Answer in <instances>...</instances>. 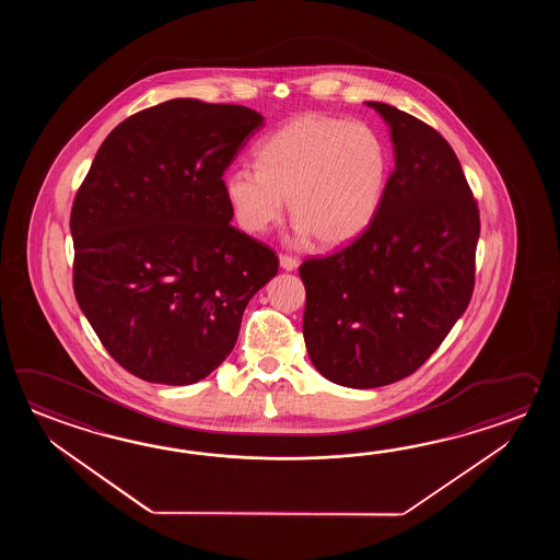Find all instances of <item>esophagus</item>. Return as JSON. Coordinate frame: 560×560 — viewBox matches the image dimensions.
Returning a JSON list of instances; mask_svg holds the SVG:
<instances>
[{
  "label": "esophagus",
  "instance_id": "obj_1",
  "mask_svg": "<svg viewBox=\"0 0 560 560\" xmlns=\"http://www.w3.org/2000/svg\"><path fill=\"white\" fill-rule=\"evenodd\" d=\"M280 268L285 270V272H292V270H296V258H292V256H285V254H280Z\"/></svg>",
  "mask_w": 560,
  "mask_h": 560
}]
</instances>
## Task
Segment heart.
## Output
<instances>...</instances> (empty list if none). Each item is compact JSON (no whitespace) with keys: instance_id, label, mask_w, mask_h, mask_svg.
Here are the masks:
<instances>
[{"instance_id":"heart-1","label":"heart","mask_w":560,"mask_h":560,"mask_svg":"<svg viewBox=\"0 0 560 560\" xmlns=\"http://www.w3.org/2000/svg\"><path fill=\"white\" fill-rule=\"evenodd\" d=\"M258 167L238 166L224 194L240 226L264 234L282 220L285 198L300 242L316 236L336 248L369 230L388 184V150L364 124L300 116L256 150Z\"/></svg>"}]
</instances>
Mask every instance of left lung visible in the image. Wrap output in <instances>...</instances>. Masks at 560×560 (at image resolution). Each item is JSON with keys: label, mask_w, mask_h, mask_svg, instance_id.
<instances>
[{"label": "left lung", "mask_w": 560, "mask_h": 560, "mask_svg": "<svg viewBox=\"0 0 560 560\" xmlns=\"http://www.w3.org/2000/svg\"><path fill=\"white\" fill-rule=\"evenodd\" d=\"M386 121L394 172L369 230L300 266L302 332L314 369L346 388H378L420 369L465 314L480 218L451 143L398 107Z\"/></svg>", "instance_id": "obj_1"}]
</instances>
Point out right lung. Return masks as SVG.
Instances as JSON below:
<instances>
[{"instance_id": "obj_1", "label": "right lung", "mask_w": 560, "mask_h": 560, "mask_svg": "<svg viewBox=\"0 0 560 560\" xmlns=\"http://www.w3.org/2000/svg\"><path fill=\"white\" fill-rule=\"evenodd\" d=\"M264 118L170 100L121 121L73 200V292L119 366L188 386L232 352L275 252L232 222L224 172Z\"/></svg>"}]
</instances>
